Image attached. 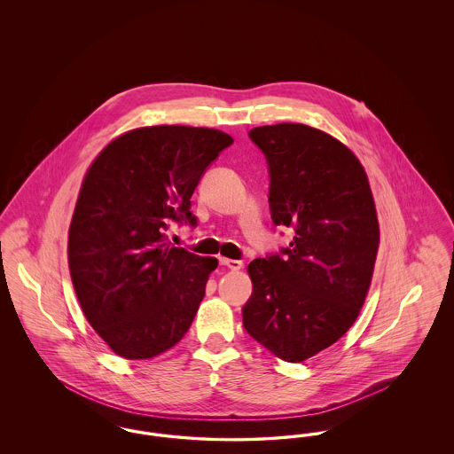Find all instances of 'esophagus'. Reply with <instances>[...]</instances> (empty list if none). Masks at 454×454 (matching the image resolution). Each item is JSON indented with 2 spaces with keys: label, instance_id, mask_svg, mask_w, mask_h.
Masks as SVG:
<instances>
[{
  "label": "esophagus",
  "instance_id": "1",
  "mask_svg": "<svg viewBox=\"0 0 454 454\" xmlns=\"http://www.w3.org/2000/svg\"><path fill=\"white\" fill-rule=\"evenodd\" d=\"M219 263L231 269V270H239L243 267V262L241 260L224 259V257H219Z\"/></svg>",
  "mask_w": 454,
  "mask_h": 454
}]
</instances>
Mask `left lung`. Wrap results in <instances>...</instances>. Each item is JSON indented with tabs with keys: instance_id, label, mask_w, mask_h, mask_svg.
<instances>
[{
	"instance_id": "obj_1",
	"label": "left lung",
	"mask_w": 454,
	"mask_h": 454,
	"mask_svg": "<svg viewBox=\"0 0 454 454\" xmlns=\"http://www.w3.org/2000/svg\"><path fill=\"white\" fill-rule=\"evenodd\" d=\"M270 173V216L294 228L281 255L248 265L247 332L287 363L335 344L366 301L380 224L364 167L324 130L282 122L250 130Z\"/></svg>"
}]
</instances>
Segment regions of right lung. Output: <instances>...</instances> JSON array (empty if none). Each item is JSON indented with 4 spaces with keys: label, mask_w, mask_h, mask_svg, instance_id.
<instances>
[{
    "label": "right lung",
    "mask_w": 454,
    "mask_h": 454,
    "mask_svg": "<svg viewBox=\"0 0 454 454\" xmlns=\"http://www.w3.org/2000/svg\"><path fill=\"white\" fill-rule=\"evenodd\" d=\"M233 143L223 130L148 126L110 141L90 165L67 233V263L88 324L117 356L152 359L182 340L215 257L168 243L189 221L204 170Z\"/></svg>",
    "instance_id": "add662e5"
}]
</instances>
